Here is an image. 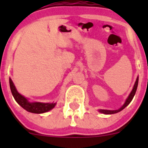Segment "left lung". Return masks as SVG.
I'll use <instances>...</instances> for the list:
<instances>
[{"instance_id":"left-lung-1","label":"left lung","mask_w":148,"mask_h":148,"mask_svg":"<svg viewBox=\"0 0 148 148\" xmlns=\"http://www.w3.org/2000/svg\"><path fill=\"white\" fill-rule=\"evenodd\" d=\"M138 77H137L136 81L135 84H134V86H133V90H132L131 92L130 93V95H129V96L127 97V99H126V101L125 102V104L121 106V108H120L119 110H99V112H100V113H104V114H113V113H119V112H120L121 110H122L123 109H125L127 106L130 104V101H132V99H133V97H134V95H135L136 92V90H137V87H138Z\"/></svg>"}]
</instances>
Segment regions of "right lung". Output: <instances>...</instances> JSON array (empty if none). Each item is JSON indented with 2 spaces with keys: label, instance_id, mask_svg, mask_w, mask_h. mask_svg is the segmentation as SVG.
Here are the masks:
<instances>
[{
  "label": "right lung",
  "instance_id": "1",
  "mask_svg": "<svg viewBox=\"0 0 148 148\" xmlns=\"http://www.w3.org/2000/svg\"><path fill=\"white\" fill-rule=\"evenodd\" d=\"M10 86L12 94L19 105L28 112L33 113H44L53 109L56 103H41V102H29L28 99L21 95L17 91L11 78H10Z\"/></svg>",
  "mask_w": 148,
  "mask_h": 148
}]
</instances>
